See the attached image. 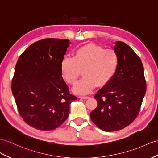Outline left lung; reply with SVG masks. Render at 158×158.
I'll return each mask as SVG.
<instances>
[{
    "label": "left lung",
    "mask_w": 158,
    "mask_h": 158,
    "mask_svg": "<svg viewBox=\"0 0 158 158\" xmlns=\"http://www.w3.org/2000/svg\"><path fill=\"white\" fill-rule=\"evenodd\" d=\"M70 43L47 38L35 42L19 56L11 83L17 109L29 125L54 130L66 120L77 99L62 78L61 63Z\"/></svg>",
    "instance_id": "1"
}]
</instances>
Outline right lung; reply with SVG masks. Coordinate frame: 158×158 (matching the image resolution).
I'll use <instances>...</instances> for the list:
<instances>
[{
  "label": "right lung",
  "instance_id": "add662e5",
  "mask_svg": "<svg viewBox=\"0 0 158 158\" xmlns=\"http://www.w3.org/2000/svg\"><path fill=\"white\" fill-rule=\"evenodd\" d=\"M116 70L94 96L97 106L90 118L99 129L111 132L124 129L136 118L146 92L141 61L124 42H116Z\"/></svg>",
  "mask_w": 158,
  "mask_h": 158
}]
</instances>
